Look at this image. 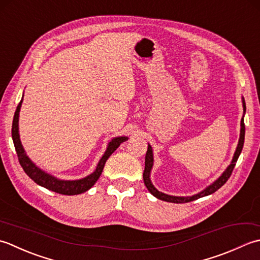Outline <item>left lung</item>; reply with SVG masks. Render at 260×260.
I'll return each instance as SVG.
<instances>
[{"label": "left lung", "instance_id": "obj_1", "mask_svg": "<svg viewBox=\"0 0 260 260\" xmlns=\"http://www.w3.org/2000/svg\"><path fill=\"white\" fill-rule=\"evenodd\" d=\"M242 107H243V114L246 112V103H245V100L242 98ZM241 129H240V138H239V142H238V146H237V149L236 152L234 155V158H232V161L225 171L223 172V174L221 175V176L216 179L214 183H212L210 186L206 187L202 192H200L199 194H195L192 195V197H173V195H168L165 193H161L158 190L155 186H153L151 181H150V172H151V168L153 165V155H152V148L150 145H148V149L146 152V159H145V171H144V182L146 187L148 188V190L153 195V197L159 199L161 201H166V202H171V203H187L190 202V201H194V200H198L200 198H203L206 197V195H210L212 193H214L215 190H218L221 186H223L225 184V182L228 179L230 178L232 171H234V168L236 166V162L238 160V158H239L241 150H242V147H243V141H245V122H243V116L241 119Z\"/></svg>", "mask_w": 260, "mask_h": 260}]
</instances>
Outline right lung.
<instances>
[{
	"mask_svg": "<svg viewBox=\"0 0 260 260\" xmlns=\"http://www.w3.org/2000/svg\"><path fill=\"white\" fill-rule=\"evenodd\" d=\"M22 101L23 96L21 99L20 103L18 104L12 123V139L15 147V151H17L18 155V159L25 174L28 175L35 183L47 189L52 190V192L59 193L62 195H77L86 192V190H88L95 183H96L99 177L101 176V174L103 172L105 161L108 160V158L112 155L116 150V148L122 144V142L128 140L126 137L113 138V139L109 142L107 150H105L104 155L100 159L96 169H95L91 175H88V176L82 179H77V181H61V179H58L54 176H51V175L45 173L44 171H41V169L39 167H37L35 164L30 160V158L26 156L22 144H21L20 141L19 135V112L21 109V104H22Z\"/></svg>",
	"mask_w": 260,
	"mask_h": 260,
	"instance_id": "obj_1",
	"label": "right lung"
}]
</instances>
